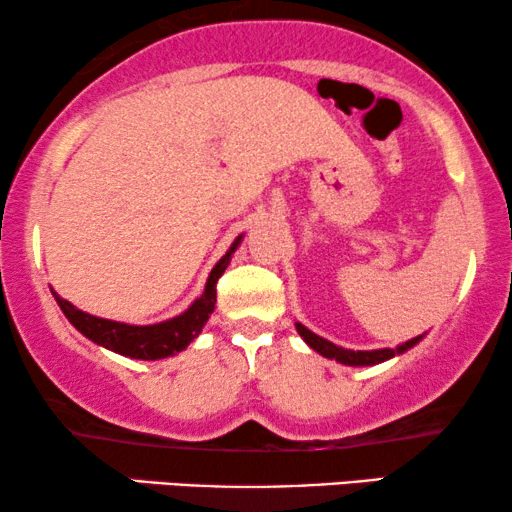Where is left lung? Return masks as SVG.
I'll list each match as a JSON object with an SVG mask.
<instances>
[{"mask_svg": "<svg viewBox=\"0 0 512 512\" xmlns=\"http://www.w3.org/2000/svg\"><path fill=\"white\" fill-rule=\"evenodd\" d=\"M296 331H298L300 338L307 342V347L314 349V352L321 354V356H326V359H335L338 363H342V366H377V363H384V361L394 359V356H401L403 352H408V349L419 345V340H422L426 335V333L417 335V338L403 342V345H398L396 349L384 347V349H366V352H363V349H356V352H354V349H345L340 345H333L331 340H326V338H321V335L312 333L310 328H305L303 324H300V321H296Z\"/></svg>", "mask_w": 512, "mask_h": 512, "instance_id": "8db88e82", "label": "left lung"}]
</instances>
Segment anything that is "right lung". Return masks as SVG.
Returning <instances> with one entry per match:
<instances>
[{
  "label": "right lung",
  "instance_id": "1",
  "mask_svg": "<svg viewBox=\"0 0 512 512\" xmlns=\"http://www.w3.org/2000/svg\"><path fill=\"white\" fill-rule=\"evenodd\" d=\"M242 237L244 235L235 237V242L230 244V249L221 256V261L214 265L212 272H209L202 296L195 298L184 312L177 314V317L158 321V324L135 326V324H123V321H114V319L93 317V314L74 307L69 300L60 298L55 291H53V298L55 303L60 305L62 314L69 319V324H72L79 333L86 335L88 340H93L95 345L111 349V352L121 356H128V359H142V361L167 359V356L184 352V349L198 338L202 328H205L207 319L212 317L214 303H216V282H219V277L226 272L235 249L242 244Z\"/></svg>",
  "mask_w": 512,
  "mask_h": 512
}]
</instances>
